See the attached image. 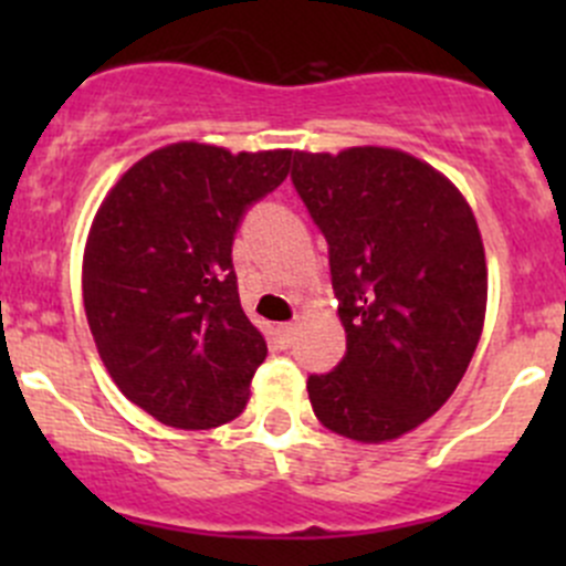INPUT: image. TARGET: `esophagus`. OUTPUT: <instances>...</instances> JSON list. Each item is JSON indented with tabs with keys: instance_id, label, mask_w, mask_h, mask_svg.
Listing matches in <instances>:
<instances>
[{
	"instance_id": "obj_1",
	"label": "esophagus",
	"mask_w": 566,
	"mask_h": 566,
	"mask_svg": "<svg viewBox=\"0 0 566 566\" xmlns=\"http://www.w3.org/2000/svg\"><path fill=\"white\" fill-rule=\"evenodd\" d=\"M295 331H298V325H295V323H282L276 328V334H279V339L284 342V345H290V342L295 339Z\"/></svg>"
}]
</instances>
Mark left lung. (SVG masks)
Returning a JSON list of instances; mask_svg holds the SVG:
<instances>
[{"label": "left lung", "instance_id": "1", "mask_svg": "<svg viewBox=\"0 0 566 566\" xmlns=\"http://www.w3.org/2000/svg\"><path fill=\"white\" fill-rule=\"evenodd\" d=\"M293 182L328 241L347 353L306 389L325 430L386 443L443 408L488 310L471 205L447 175L397 147L295 150Z\"/></svg>", "mask_w": 566, "mask_h": 566}]
</instances>
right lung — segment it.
Returning a JSON list of instances; mask_svg holds the SVG:
<instances>
[{"mask_svg":"<svg viewBox=\"0 0 566 566\" xmlns=\"http://www.w3.org/2000/svg\"><path fill=\"white\" fill-rule=\"evenodd\" d=\"M290 158L164 145L119 175L90 224L82 295L95 347L117 389L161 424L210 430L247 408L268 345L241 306L232 241Z\"/></svg>","mask_w":566,"mask_h":566,"instance_id":"add662e5","label":"right lung"}]
</instances>
